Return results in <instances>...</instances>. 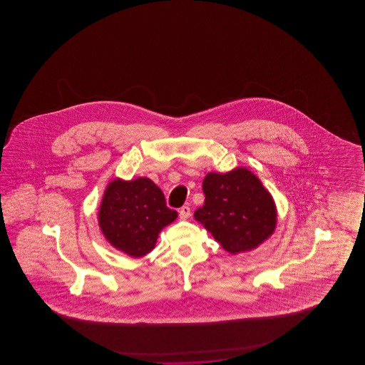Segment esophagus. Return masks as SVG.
<instances>
[{
    "label": "esophagus",
    "mask_w": 365,
    "mask_h": 365,
    "mask_svg": "<svg viewBox=\"0 0 365 365\" xmlns=\"http://www.w3.org/2000/svg\"><path fill=\"white\" fill-rule=\"evenodd\" d=\"M179 215L181 220H186L187 217H190V215H192V214H190V207H189V206H182V207L180 209Z\"/></svg>",
    "instance_id": "1"
}]
</instances>
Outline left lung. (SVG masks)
<instances>
[{"label": "left lung", "instance_id": "left-lung-1", "mask_svg": "<svg viewBox=\"0 0 365 365\" xmlns=\"http://www.w3.org/2000/svg\"><path fill=\"white\" fill-rule=\"evenodd\" d=\"M202 189L206 198L194 217L228 253L253 250L272 237L278 223L277 205L248 168L210 172Z\"/></svg>", "mask_w": 365, "mask_h": 365}]
</instances>
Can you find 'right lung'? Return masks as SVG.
I'll list each match as a JSON object with an SVG mask.
<instances>
[{
  "label": "right lung",
  "instance_id": "right-lung-1",
  "mask_svg": "<svg viewBox=\"0 0 365 365\" xmlns=\"http://www.w3.org/2000/svg\"><path fill=\"white\" fill-rule=\"evenodd\" d=\"M178 217L153 180H112L99 206L98 222L109 245L133 258L155 248L159 233Z\"/></svg>",
  "mask_w": 365,
  "mask_h": 365
}]
</instances>
